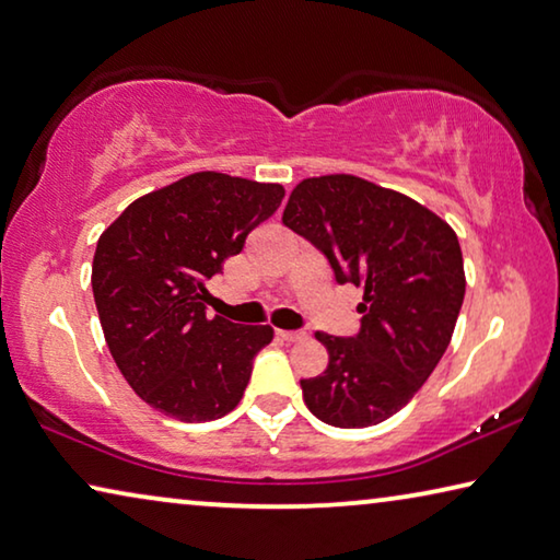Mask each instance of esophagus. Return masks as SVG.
<instances>
[{"label":"esophagus","mask_w":560,"mask_h":560,"mask_svg":"<svg viewBox=\"0 0 560 560\" xmlns=\"http://www.w3.org/2000/svg\"><path fill=\"white\" fill-rule=\"evenodd\" d=\"M277 336H279L281 341H289V343H294V341H301V339H304V331H281V328H279Z\"/></svg>","instance_id":"34e87169"}]
</instances>
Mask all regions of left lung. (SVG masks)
<instances>
[{
  "label": "left lung",
  "instance_id": "8db88e82",
  "mask_svg": "<svg viewBox=\"0 0 560 560\" xmlns=\"http://www.w3.org/2000/svg\"><path fill=\"white\" fill-rule=\"evenodd\" d=\"M283 224L326 256L336 283L363 287L357 336L316 331L328 366L301 378L308 411L336 429L386 421L425 384L454 334L466 294L454 229L419 201L351 174L301 182Z\"/></svg>",
  "mask_w": 560,
  "mask_h": 560
}]
</instances>
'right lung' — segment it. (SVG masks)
I'll use <instances>...</instances> for the list:
<instances>
[{"instance_id":"right-lung-1","label":"right lung","mask_w":560,"mask_h":560,"mask_svg":"<svg viewBox=\"0 0 560 560\" xmlns=\"http://www.w3.org/2000/svg\"><path fill=\"white\" fill-rule=\"evenodd\" d=\"M283 186L199 172L147 194L96 242L104 339L141 401L184 423L234 411L271 326L207 316V281L281 207Z\"/></svg>"}]
</instances>
